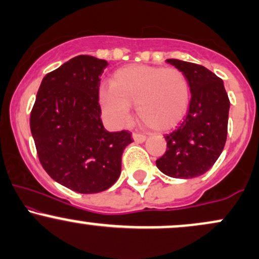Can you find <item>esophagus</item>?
Masks as SVG:
<instances>
[{
  "label": "esophagus",
  "mask_w": 259,
  "mask_h": 259,
  "mask_svg": "<svg viewBox=\"0 0 259 259\" xmlns=\"http://www.w3.org/2000/svg\"><path fill=\"white\" fill-rule=\"evenodd\" d=\"M133 139L135 142H139V144H141V142H144L145 140H146V135H144V134L141 133H134L133 134Z\"/></svg>",
  "instance_id": "obj_1"
}]
</instances>
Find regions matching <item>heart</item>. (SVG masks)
I'll return each mask as SVG.
<instances>
[{"label":"heart","instance_id":"b5f03b06","mask_svg":"<svg viewBox=\"0 0 259 259\" xmlns=\"http://www.w3.org/2000/svg\"><path fill=\"white\" fill-rule=\"evenodd\" d=\"M191 99L189 78L178 68L132 64L113 74L111 86L100 90V102L109 117L125 121L130 105L145 126L168 130L186 115Z\"/></svg>","mask_w":259,"mask_h":259}]
</instances>
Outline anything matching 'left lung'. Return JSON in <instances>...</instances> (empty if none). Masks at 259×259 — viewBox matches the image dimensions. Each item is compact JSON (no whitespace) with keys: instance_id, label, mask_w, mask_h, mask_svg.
<instances>
[{"instance_id":"8db88e82","label":"left lung","mask_w":259,"mask_h":259,"mask_svg":"<svg viewBox=\"0 0 259 259\" xmlns=\"http://www.w3.org/2000/svg\"><path fill=\"white\" fill-rule=\"evenodd\" d=\"M167 62L187 75L191 100L184 120L164 135L167 151L156 164L169 177L191 179L209 170L221 156L227 141L230 101L223 80L203 65L179 59Z\"/></svg>"}]
</instances>
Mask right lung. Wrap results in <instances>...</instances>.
Listing matches in <instances>:
<instances>
[{
  "label": "right lung",
  "instance_id": "1",
  "mask_svg": "<svg viewBox=\"0 0 259 259\" xmlns=\"http://www.w3.org/2000/svg\"><path fill=\"white\" fill-rule=\"evenodd\" d=\"M108 63L76 56L45 75L30 113V130L46 173L79 192L105 191L118 180L132 133L107 132L100 81Z\"/></svg>",
  "mask_w": 259,
  "mask_h": 259
}]
</instances>
